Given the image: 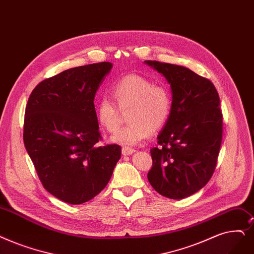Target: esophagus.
Listing matches in <instances>:
<instances>
[{
  "label": "esophagus",
  "instance_id": "34e87169",
  "mask_svg": "<svg viewBox=\"0 0 254 254\" xmlns=\"http://www.w3.org/2000/svg\"><path fill=\"white\" fill-rule=\"evenodd\" d=\"M121 151H123V154L124 156H129V154H131L133 152H135V149L131 148V147H127V146H124L123 149H121Z\"/></svg>",
  "mask_w": 254,
  "mask_h": 254
}]
</instances>
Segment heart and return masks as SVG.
Masks as SVG:
<instances>
[{
  "mask_svg": "<svg viewBox=\"0 0 254 254\" xmlns=\"http://www.w3.org/2000/svg\"><path fill=\"white\" fill-rule=\"evenodd\" d=\"M111 96L102 97L96 105L97 121L109 133L120 126V111H127V124L112 137L124 145H135L148 136L158 133L170 117L172 95L169 88L154 84L146 76L128 73L121 76L111 87Z\"/></svg>",
  "mask_w": 254,
  "mask_h": 254,
  "instance_id": "1",
  "label": "heart"
}]
</instances>
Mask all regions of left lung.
Here are the masks:
<instances>
[{
	"instance_id": "obj_1",
	"label": "left lung",
	"mask_w": 254,
	"mask_h": 254,
	"mask_svg": "<svg viewBox=\"0 0 254 254\" xmlns=\"http://www.w3.org/2000/svg\"><path fill=\"white\" fill-rule=\"evenodd\" d=\"M172 91V110L152 147L147 179L159 194L183 199L207 184L222 142L223 121L214 84L184 66L146 60Z\"/></svg>"
}]
</instances>
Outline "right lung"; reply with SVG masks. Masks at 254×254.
<instances>
[{
  "label": "right lung",
  "mask_w": 254,
  "mask_h": 254,
  "mask_svg": "<svg viewBox=\"0 0 254 254\" xmlns=\"http://www.w3.org/2000/svg\"><path fill=\"white\" fill-rule=\"evenodd\" d=\"M112 68L100 62L40 82L26 106L24 143L45 189L70 204L91 200L111 179L121 156L101 146L94 96Z\"/></svg>",
  "instance_id": "right-lung-1"
}]
</instances>
